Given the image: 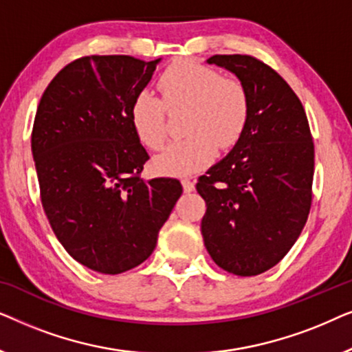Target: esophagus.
I'll list each match as a JSON object with an SVG mask.
<instances>
[{
    "label": "esophagus",
    "instance_id": "esophagus-1",
    "mask_svg": "<svg viewBox=\"0 0 352 352\" xmlns=\"http://www.w3.org/2000/svg\"><path fill=\"white\" fill-rule=\"evenodd\" d=\"M182 187H184V192H192L195 189V184L189 179H182Z\"/></svg>",
    "mask_w": 352,
    "mask_h": 352
}]
</instances>
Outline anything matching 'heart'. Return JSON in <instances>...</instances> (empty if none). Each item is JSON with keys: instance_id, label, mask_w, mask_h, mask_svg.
I'll list each match as a JSON object with an SVG mask.
<instances>
[{"instance_id": "1", "label": "heart", "mask_w": 352, "mask_h": 352, "mask_svg": "<svg viewBox=\"0 0 352 352\" xmlns=\"http://www.w3.org/2000/svg\"><path fill=\"white\" fill-rule=\"evenodd\" d=\"M158 88L170 110L187 107L189 136L171 142L153 158V168L166 176H187L208 166L216 147H232L250 120V96L242 81L223 78L218 70L182 60L168 67ZM165 105L151 91H139L129 118L139 141L158 148L166 138Z\"/></svg>"}]
</instances>
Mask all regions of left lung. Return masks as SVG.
<instances>
[{
    "label": "left lung",
    "instance_id": "obj_1",
    "mask_svg": "<svg viewBox=\"0 0 352 352\" xmlns=\"http://www.w3.org/2000/svg\"><path fill=\"white\" fill-rule=\"evenodd\" d=\"M250 96V120L223 160L200 176L201 235L221 269L252 277L280 261L311 208L314 144L306 112L285 80L252 56L216 54Z\"/></svg>",
    "mask_w": 352,
    "mask_h": 352
}]
</instances>
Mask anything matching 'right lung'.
Instances as JSON below:
<instances>
[{"label": "right lung", "mask_w": 352, "mask_h": 352, "mask_svg": "<svg viewBox=\"0 0 352 352\" xmlns=\"http://www.w3.org/2000/svg\"><path fill=\"white\" fill-rule=\"evenodd\" d=\"M160 60L81 57L52 78L36 109L43 208L65 252L91 271L113 276L146 261L182 194L177 179H142L148 153L129 118Z\"/></svg>", "instance_id": "right-lung-1"}]
</instances>
